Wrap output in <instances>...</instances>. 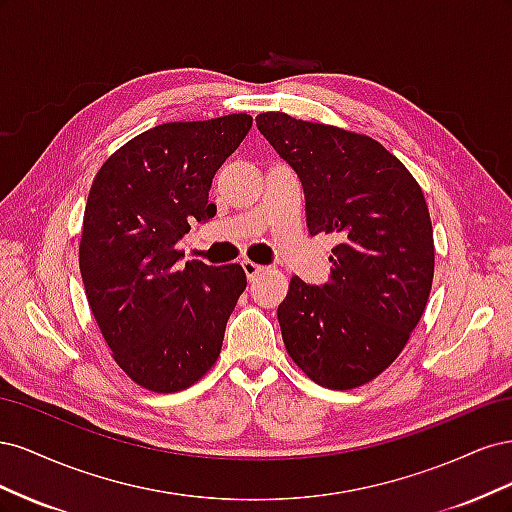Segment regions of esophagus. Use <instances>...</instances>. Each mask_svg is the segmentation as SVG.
<instances>
[{
  "label": "esophagus",
  "instance_id": "34e87169",
  "mask_svg": "<svg viewBox=\"0 0 512 512\" xmlns=\"http://www.w3.org/2000/svg\"><path fill=\"white\" fill-rule=\"evenodd\" d=\"M241 265H243V271H245L247 277H250V280H254L256 275H260L262 271H265V267L258 265V262H252V260H243Z\"/></svg>",
  "mask_w": 512,
  "mask_h": 512
}]
</instances>
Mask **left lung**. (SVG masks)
I'll use <instances>...</instances> for the list:
<instances>
[{"instance_id": "1", "label": "left lung", "mask_w": 512, "mask_h": 512, "mask_svg": "<svg viewBox=\"0 0 512 512\" xmlns=\"http://www.w3.org/2000/svg\"><path fill=\"white\" fill-rule=\"evenodd\" d=\"M256 126L297 170L309 235H333L329 282L297 275L277 307L284 346L303 374L333 391L378 378L421 320L436 247L425 194L391 151L359 132L260 113Z\"/></svg>"}]
</instances>
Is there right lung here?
I'll use <instances>...</instances> for the list:
<instances>
[{
    "instance_id": "obj_1",
    "label": "right lung",
    "mask_w": 512,
    "mask_h": 512,
    "mask_svg": "<svg viewBox=\"0 0 512 512\" xmlns=\"http://www.w3.org/2000/svg\"><path fill=\"white\" fill-rule=\"evenodd\" d=\"M252 128L247 113L170 121L134 136L91 183L79 267L115 363L153 393H177L215 365L245 290L241 265L179 269L177 241L215 215L211 181Z\"/></svg>"
}]
</instances>
